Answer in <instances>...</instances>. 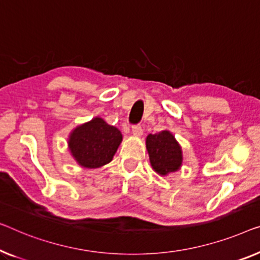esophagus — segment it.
I'll return each mask as SVG.
<instances>
[{
    "label": "esophagus",
    "mask_w": 260,
    "mask_h": 260,
    "mask_svg": "<svg viewBox=\"0 0 260 260\" xmlns=\"http://www.w3.org/2000/svg\"><path fill=\"white\" fill-rule=\"evenodd\" d=\"M132 132H133V134L135 137H140L142 135V127L140 125H133L132 126Z\"/></svg>",
    "instance_id": "1"
}]
</instances>
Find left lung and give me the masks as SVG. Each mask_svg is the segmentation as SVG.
<instances>
[{
    "label": "left lung",
    "mask_w": 260,
    "mask_h": 260,
    "mask_svg": "<svg viewBox=\"0 0 260 260\" xmlns=\"http://www.w3.org/2000/svg\"><path fill=\"white\" fill-rule=\"evenodd\" d=\"M150 165L160 175L175 172L182 164V150L174 135L168 131L149 134L146 140Z\"/></svg>",
    "instance_id": "8db88e82"
}]
</instances>
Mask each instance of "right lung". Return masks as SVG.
<instances>
[{"label": "right lung", "instance_id": "1", "mask_svg": "<svg viewBox=\"0 0 260 260\" xmlns=\"http://www.w3.org/2000/svg\"><path fill=\"white\" fill-rule=\"evenodd\" d=\"M121 140V132L117 127L94 118L72 132L69 147L80 166L98 168L112 161Z\"/></svg>", "mask_w": 260, "mask_h": 260}]
</instances>
